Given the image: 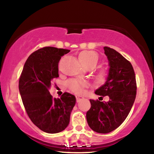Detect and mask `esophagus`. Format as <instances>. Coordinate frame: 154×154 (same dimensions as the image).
Here are the masks:
<instances>
[{"mask_svg": "<svg viewBox=\"0 0 154 154\" xmlns=\"http://www.w3.org/2000/svg\"><path fill=\"white\" fill-rule=\"evenodd\" d=\"M75 98H76V102H79L80 100H81L82 99H83L84 97L83 96H81V95H75Z\"/></svg>", "mask_w": 154, "mask_h": 154, "instance_id": "esophagus-1", "label": "esophagus"}]
</instances>
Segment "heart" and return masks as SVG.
<instances>
[{"label":"heart","instance_id":"obj_1","mask_svg":"<svg viewBox=\"0 0 154 154\" xmlns=\"http://www.w3.org/2000/svg\"><path fill=\"white\" fill-rule=\"evenodd\" d=\"M79 60L81 64L85 68H93L98 62V55L94 52L84 50L79 53ZM106 73V71L102 69L98 73L97 78L100 81H104ZM67 85L72 92L76 94H81L83 92L84 88L87 86V83L79 79H71L67 82Z\"/></svg>","mask_w":154,"mask_h":154}]
</instances>
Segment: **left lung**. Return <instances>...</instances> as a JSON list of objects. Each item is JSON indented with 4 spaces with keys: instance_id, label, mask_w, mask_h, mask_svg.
I'll list each match as a JSON object with an SVG mask.
<instances>
[{
    "instance_id": "8db88e82",
    "label": "left lung",
    "mask_w": 154,
    "mask_h": 154,
    "mask_svg": "<svg viewBox=\"0 0 154 154\" xmlns=\"http://www.w3.org/2000/svg\"><path fill=\"white\" fill-rule=\"evenodd\" d=\"M109 62L106 81L94 93L108 96V102L90 100L91 107L86 113L88 125L93 131L106 134L116 129L125 121L136 97L135 74L131 63L112 48L104 47Z\"/></svg>"
}]
</instances>
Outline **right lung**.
Returning <instances> with one entry per match:
<instances>
[{
    "label": "right lung",
    "instance_id": "obj_1",
    "mask_svg": "<svg viewBox=\"0 0 154 154\" xmlns=\"http://www.w3.org/2000/svg\"><path fill=\"white\" fill-rule=\"evenodd\" d=\"M69 50L45 47L36 50L25 62L19 81V90L31 121L42 131L58 133L65 130L76 99L64 92L60 98H52L49 90L59 77L58 63Z\"/></svg>",
    "mask_w": 154,
    "mask_h": 154
}]
</instances>
